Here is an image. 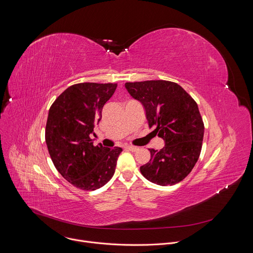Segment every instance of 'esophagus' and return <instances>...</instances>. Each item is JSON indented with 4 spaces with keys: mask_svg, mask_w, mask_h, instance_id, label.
I'll use <instances>...</instances> for the list:
<instances>
[{
    "mask_svg": "<svg viewBox=\"0 0 253 253\" xmlns=\"http://www.w3.org/2000/svg\"><path fill=\"white\" fill-rule=\"evenodd\" d=\"M126 149H128L129 151H132V152H136V151H138V147H136V146H131V145H129V146H126Z\"/></svg>",
    "mask_w": 253,
    "mask_h": 253,
    "instance_id": "34e87169",
    "label": "esophagus"
}]
</instances>
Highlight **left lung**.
I'll return each mask as SVG.
<instances>
[{"label":"left lung","mask_w":253,"mask_h":253,"mask_svg":"<svg viewBox=\"0 0 253 253\" xmlns=\"http://www.w3.org/2000/svg\"><path fill=\"white\" fill-rule=\"evenodd\" d=\"M130 95L146 111L149 128L165 141L158 150L149 149V162L140 167L152 183L174 185L191 172L196 164L204 135V123L195 100L177 83L165 80L127 82Z\"/></svg>","instance_id":"obj_1"}]
</instances>
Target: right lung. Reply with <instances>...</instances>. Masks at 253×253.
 <instances>
[{
	"mask_svg": "<svg viewBox=\"0 0 253 253\" xmlns=\"http://www.w3.org/2000/svg\"><path fill=\"white\" fill-rule=\"evenodd\" d=\"M116 88V83L74 84L50 107L45 129L48 151L58 172L76 188L96 190L114 175L122 148L94 146L90 134Z\"/></svg>",
	"mask_w": 253,
	"mask_h": 253,
	"instance_id": "1",
	"label": "right lung"
}]
</instances>
